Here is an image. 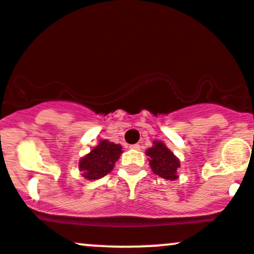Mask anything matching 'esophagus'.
Returning <instances> with one entry per match:
<instances>
[{
  "mask_svg": "<svg viewBox=\"0 0 254 254\" xmlns=\"http://www.w3.org/2000/svg\"><path fill=\"white\" fill-rule=\"evenodd\" d=\"M140 148H142V146H140V144L130 145V149H134V150H140Z\"/></svg>",
  "mask_w": 254,
  "mask_h": 254,
  "instance_id": "esophagus-1",
  "label": "esophagus"
}]
</instances>
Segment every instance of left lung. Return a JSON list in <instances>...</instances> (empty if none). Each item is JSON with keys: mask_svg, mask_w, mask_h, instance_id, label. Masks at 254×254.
<instances>
[{"mask_svg": "<svg viewBox=\"0 0 254 254\" xmlns=\"http://www.w3.org/2000/svg\"><path fill=\"white\" fill-rule=\"evenodd\" d=\"M151 148L146 150V155L149 156L148 160L154 174L170 181L176 180V172L180 167L179 159L166 148L164 143L154 142Z\"/></svg>", "mask_w": 254, "mask_h": 254, "instance_id": "1", "label": "left lung"}]
</instances>
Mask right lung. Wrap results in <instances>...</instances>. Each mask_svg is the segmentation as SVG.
<instances>
[{"instance_id":"right-lung-1","label":"right lung","mask_w":254,"mask_h":254,"mask_svg":"<svg viewBox=\"0 0 254 254\" xmlns=\"http://www.w3.org/2000/svg\"><path fill=\"white\" fill-rule=\"evenodd\" d=\"M120 144L101 140L88 155L79 161V170L87 180H98L106 176L114 169L122 153Z\"/></svg>"}]
</instances>
